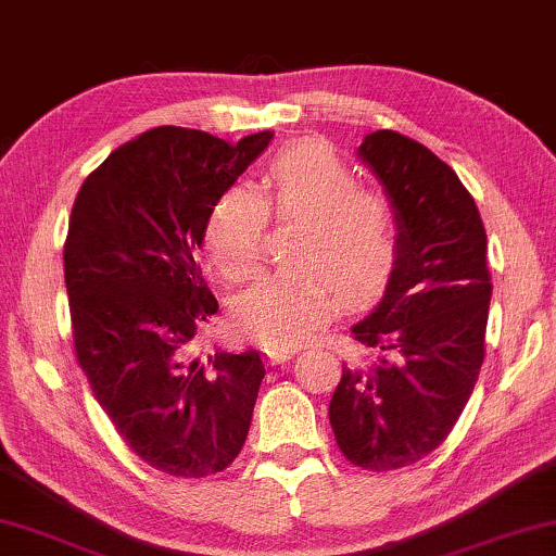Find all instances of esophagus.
<instances>
[{"label":"esophagus","instance_id":"obj_1","mask_svg":"<svg viewBox=\"0 0 556 556\" xmlns=\"http://www.w3.org/2000/svg\"><path fill=\"white\" fill-rule=\"evenodd\" d=\"M298 351V345H269L266 348V355H269L271 364H287Z\"/></svg>","mask_w":556,"mask_h":556}]
</instances>
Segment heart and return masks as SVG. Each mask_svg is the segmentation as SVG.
<instances>
[{
	"label": "heart",
	"mask_w": 556,
	"mask_h": 556,
	"mask_svg": "<svg viewBox=\"0 0 556 556\" xmlns=\"http://www.w3.org/2000/svg\"><path fill=\"white\" fill-rule=\"evenodd\" d=\"M269 211L300 218L290 258L266 271L233 305V320L264 343H300L338 307V290L364 302L387 287L396 264V226L381 192L361 188L343 157L320 139L287 144L266 162L262 190L236 182L211 205L203 249L231 282L254 274Z\"/></svg>",
	"instance_id": "heart-1"
}]
</instances>
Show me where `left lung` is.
Wrapping results in <instances>:
<instances>
[{
	"label": "left lung",
	"instance_id": "left-lung-1",
	"mask_svg": "<svg viewBox=\"0 0 556 556\" xmlns=\"http://www.w3.org/2000/svg\"><path fill=\"white\" fill-rule=\"evenodd\" d=\"M396 220V264L351 332L368 366H343L330 399L338 447L364 470H396L438 450L476 389L485 355L491 271L478 205L425 144L374 131L358 147Z\"/></svg>",
	"mask_w": 556,
	"mask_h": 556
}]
</instances>
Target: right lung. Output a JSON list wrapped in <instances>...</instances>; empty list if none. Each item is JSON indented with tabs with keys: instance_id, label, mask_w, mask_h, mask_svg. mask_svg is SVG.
I'll return each instance as SVG.
<instances>
[{
	"instance_id": "add662e5",
	"label": "right lung",
	"mask_w": 556,
	"mask_h": 556,
	"mask_svg": "<svg viewBox=\"0 0 556 556\" xmlns=\"http://www.w3.org/2000/svg\"><path fill=\"white\" fill-rule=\"evenodd\" d=\"M271 137L150 129L111 152L73 203L63 269L78 366L131 453L167 476L226 470L247 442L264 361L195 355L218 313L195 251L211 205Z\"/></svg>"
}]
</instances>
